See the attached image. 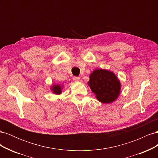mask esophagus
<instances>
[{
	"label": "esophagus",
	"mask_w": 158,
	"mask_h": 158,
	"mask_svg": "<svg viewBox=\"0 0 158 158\" xmlns=\"http://www.w3.org/2000/svg\"><path fill=\"white\" fill-rule=\"evenodd\" d=\"M80 79V77H77V76H75V77L73 78V80L75 81V82H78V81H79Z\"/></svg>",
	"instance_id": "obj_1"
}]
</instances>
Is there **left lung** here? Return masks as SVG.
Returning <instances> with one entry per match:
<instances>
[{
    "label": "left lung",
    "mask_w": 158,
    "mask_h": 158,
    "mask_svg": "<svg viewBox=\"0 0 158 158\" xmlns=\"http://www.w3.org/2000/svg\"><path fill=\"white\" fill-rule=\"evenodd\" d=\"M88 84L96 98L103 103L113 102L120 94V81L111 71L95 70L90 74Z\"/></svg>",
    "instance_id": "left-lung-1"
}]
</instances>
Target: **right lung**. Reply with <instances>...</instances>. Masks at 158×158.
Listing matches in <instances>:
<instances>
[{"label":"right lung","mask_w":158,"mask_h":158,"mask_svg":"<svg viewBox=\"0 0 158 158\" xmlns=\"http://www.w3.org/2000/svg\"><path fill=\"white\" fill-rule=\"evenodd\" d=\"M61 88L62 87L60 85H53L52 86V91L55 94H61Z\"/></svg>","instance_id":"add662e5"}]
</instances>
